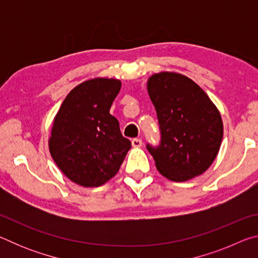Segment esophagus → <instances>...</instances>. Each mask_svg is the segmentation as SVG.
I'll use <instances>...</instances> for the list:
<instances>
[{"instance_id": "esophagus-1", "label": "esophagus", "mask_w": 258, "mask_h": 258, "mask_svg": "<svg viewBox=\"0 0 258 258\" xmlns=\"http://www.w3.org/2000/svg\"><path fill=\"white\" fill-rule=\"evenodd\" d=\"M132 146H133V147H135V148L141 147V146H142V141H141V139H133V140H132Z\"/></svg>"}]
</instances>
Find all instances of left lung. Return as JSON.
I'll return each instance as SVG.
<instances>
[{
    "label": "left lung",
    "mask_w": 258,
    "mask_h": 258,
    "mask_svg": "<svg viewBox=\"0 0 258 258\" xmlns=\"http://www.w3.org/2000/svg\"><path fill=\"white\" fill-rule=\"evenodd\" d=\"M148 93L160 131L159 145H147L157 169L175 182L203 174L216 158L223 138L215 104L194 81L176 73L152 75Z\"/></svg>",
    "instance_id": "1"
}]
</instances>
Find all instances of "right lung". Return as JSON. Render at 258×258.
Returning <instances> with one entry per match:
<instances>
[{"label":"right lung","mask_w":258,"mask_h":258,"mask_svg":"<svg viewBox=\"0 0 258 258\" xmlns=\"http://www.w3.org/2000/svg\"><path fill=\"white\" fill-rule=\"evenodd\" d=\"M121 83L94 78L73 89L56 113L50 152L69 180L83 186H100L119 171L131 141L110 115Z\"/></svg>","instance_id":"add662e5"}]
</instances>
